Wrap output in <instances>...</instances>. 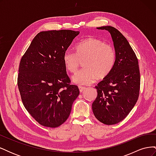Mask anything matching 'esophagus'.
<instances>
[{"instance_id":"obj_1","label":"esophagus","mask_w":156,"mask_h":156,"mask_svg":"<svg viewBox=\"0 0 156 156\" xmlns=\"http://www.w3.org/2000/svg\"><path fill=\"white\" fill-rule=\"evenodd\" d=\"M87 88L84 87H81V86H79V91L82 92L84 90H85Z\"/></svg>"}]
</instances>
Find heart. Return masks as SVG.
<instances>
[{"mask_svg":"<svg viewBox=\"0 0 156 156\" xmlns=\"http://www.w3.org/2000/svg\"><path fill=\"white\" fill-rule=\"evenodd\" d=\"M76 54L69 50L64 52L63 62L66 68L75 72L80 61L84 67L72 76V81L79 85H88L110 73L115 62V52L112 47L101 40L88 37L76 45Z\"/></svg>","mask_w":156,"mask_h":156,"instance_id":"1","label":"heart"}]
</instances>
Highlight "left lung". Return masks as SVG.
I'll list each match as a JSON object with an SVG mask.
<instances>
[{"label": "left lung", "mask_w": 156, "mask_h": 156, "mask_svg": "<svg viewBox=\"0 0 156 156\" xmlns=\"http://www.w3.org/2000/svg\"><path fill=\"white\" fill-rule=\"evenodd\" d=\"M111 35L115 50V62L110 73L95 87L98 96L92 103L96 119L106 125L124 120L137 101L140 90L138 59L128 41L115 27L104 26Z\"/></svg>", "instance_id": "left-lung-1"}]
</instances>
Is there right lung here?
I'll list each match as a JSON object with an SVG mask.
<instances>
[{
  "label": "right lung",
  "instance_id": "add662e5",
  "mask_svg": "<svg viewBox=\"0 0 156 156\" xmlns=\"http://www.w3.org/2000/svg\"><path fill=\"white\" fill-rule=\"evenodd\" d=\"M79 31L38 33L21 58L17 85L27 111L42 126L56 127L69 117L79 94L70 84L63 55Z\"/></svg>",
  "mask_w": 156,
  "mask_h": 156
}]
</instances>
